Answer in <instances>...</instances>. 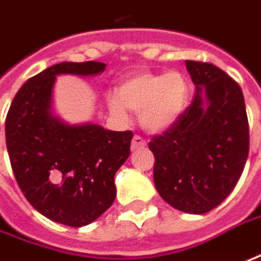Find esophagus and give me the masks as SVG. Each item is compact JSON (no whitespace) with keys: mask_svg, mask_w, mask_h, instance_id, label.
Wrapping results in <instances>:
<instances>
[{"mask_svg":"<svg viewBox=\"0 0 261 261\" xmlns=\"http://www.w3.org/2000/svg\"><path fill=\"white\" fill-rule=\"evenodd\" d=\"M144 147H146V142L140 136H134L131 140V150H139V149H144Z\"/></svg>","mask_w":261,"mask_h":261,"instance_id":"34e87169","label":"esophagus"}]
</instances>
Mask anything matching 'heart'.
<instances>
[{"instance_id":"obj_1","label":"heart","mask_w":261,"mask_h":261,"mask_svg":"<svg viewBox=\"0 0 261 261\" xmlns=\"http://www.w3.org/2000/svg\"><path fill=\"white\" fill-rule=\"evenodd\" d=\"M190 97L188 79L179 71L140 73L128 75L109 97V111L119 119L127 118V109L139 112L140 125L152 134L172 128L182 117Z\"/></svg>"}]
</instances>
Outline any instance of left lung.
Returning a JSON list of instances; mask_svg holds the SVG:
<instances>
[{"label":"left lung","mask_w":261,"mask_h":261,"mask_svg":"<svg viewBox=\"0 0 261 261\" xmlns=\"http://www.w3.org/2000/svg\"><path fill=\"white\" fill-rule=\"evenodd\" d=\"M196 95L172 128L154 137L153 179L174 209L203 215L229 196L248 158L241 87L216 65L186 61Z\"/></svg>","instance_id":"left-lung-1"}]
</instances>
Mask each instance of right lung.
Listing matches in <instances>:
<instances>
[{"label":"right lung","mask_w":261,"mask_h":261,"mask_svg":"<svg viewBox=\"0 0 261 261\" xmlns=\"http://www.w3.org/2000/svg\"><path fill=\"white\" fill-rule=\"evenodd\" d=\"M105 64L61 63L29 79L6 118L7 150L28 201L54 222L80 228L114 203V176L130 156L131 131L99 124H70L54 111L57 75L90 77Z\"/></svg>","instance_id":"right-lung-1"}]
</instances>
